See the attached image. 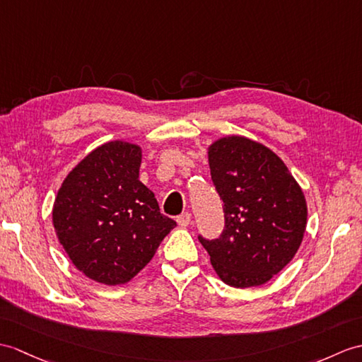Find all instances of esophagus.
I'll use <instances>...</instances> for the list:
<instances>
[{"label": "esophagus", "mask_w": 362, "mask_h": 362, "mask_svg": "<svg viewBox=\"0 0 362 362\" xmlns=\"http://www.w3.org/2000/svg\"><path fill=\"white\" fill-rule=\"evenodd\" d=\"M175 221H177L180 226H188L191 223V213H183Z\"/></svg>", "instance_id": "obj_1"}]
</instances>
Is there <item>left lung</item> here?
<instances>
[{
	"label": "left lung",
	"mask_w": 362,
	"mask_h": 362,
	"mask_svg": "<svg viewBox=\"0 0 362 362\" xmlns=\"http://www.w3.org/2000/svg\"><path fill=\"white\" fill-rule=\"evenodd\" d=\"M208 163L225 230L219 239L199 240L222 282L264 285L291 262L304 239V192L279 156L248 137L217 139L208 146Z\"/></svg>",
	"instance_id": "1"
}]
</instances>
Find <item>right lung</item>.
I'll use <instances>...</instances> for the list:
<instances>
[{
    "mask_svg": "<svg viewBox=\"0 0 362 362\" xmlns=\"http://www.w3.org/2000/svg\"><path fill=\"white\" fill-rule=\"evenodd\" d=\"M141 148L106 141L66 175L52 208L58 242L89 279L123 285L148 265L175 223L139 180Z\"/></svg>",
    "mask_w": 362,
    "mask_h": 362,
    "instance_id": "right-lung-1",
    "label": "right lung"
}]
</instances>
